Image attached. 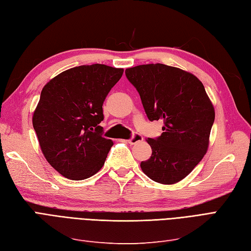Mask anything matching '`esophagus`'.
Masks as SVG:
<instances>
[{"instance_id": "1", "label": "esophagus", "mask_w": 251, "mask_h": 251, "mask_svg": "<svg viewBox=\"0 0 251 251\" xmlns=\"http://www.w3.org/2000/svg\"><path fill=\"white\" fill-rule=\"evenodd\" d=\"M143 136L142 135H139V134H134V135L127 140V143L129 144H131V145H135V144H137V143H140V142H143Z\"/></svg>"}]
</instances>
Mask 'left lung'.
<instances>
[{
  "label": "left lung",
  "instance_id": "obj_1",
  "mask_svg": "<svg viewBox=\"0 0 251 251\" xmlns=\"http://www.w3.org/2000/svg\"><path fill=\"white\" fill-rule=\"evenodd\" d=\"M126 75L137 89L148 119L164 122L161 136L147 139L152 154L140 168L157 183L176 184L209 148L215 119L210 98L197 76L176 67L139 65L126 69Z\"/></svg>",
  "mask_w": 251,
  "mask_h": 251
}]
</instances>
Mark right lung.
Returning <instances> with one entry per match:
<instances>
[{"mask_svg": "<svg viewBox=\"0 0 251 251\" xmlns=\"http://www.w3.org/2000/svg\"><path fill=\"white\" fill-rule=\"evenodd\" d=\"M122 73L102 64L83 65L59 73L42 88L33 126L42 154L65 178L85 180L104 165L114 143L101 136L102 105Z\"/></svg>", "mask_w": 251, "mask_h": 251, "instance_id": "obj_1", "label": "right lung"}]
</instances>
